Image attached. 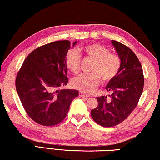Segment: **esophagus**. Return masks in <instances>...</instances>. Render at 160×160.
I'll return each instance as SVG.
<instances>
[{"label": "esophagus", "instance_id": "34e87169", "mask_svg": "<svg viewBox=\"0 0 160 160\" xmlns=\"http://www.w3.org/2000/svg\"><path fill=\"white\" fill-rule=\"evenodd\" d=\"M79 95H80V97H89V95H88V94L83 93V92H82L79 93Z\"/></svg>", "mask_w": 160, "mask_h": 160}]
</instances>
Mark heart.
<instances>
[{
    "label": "heart",
    "mask_w": 160,
    "mask_h": 160,
    "mask_svg": "<svg viewBox=\"0 0 160 160\" xmlns=\"http://www.w3.org/2000/svg\"><path fill=\"white\" fill-rule=\"evenodd\" d=\"M87 57L94 60L90 74L82 73L75 77L72 85L84 93L92 92L99 85L101 77L103 80L109 81L118 73L121 67L118 56L110 53L109 49L99 44L85 46L80 50ZM80 56L76 51H71L66 58V66L70 71L77 72L80 68Z\"/></svg>",
    "instance_id": "1"
}]
</instances>
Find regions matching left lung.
I'll list each match as a JSON object with an SVG mask.
<instances>
[{
    "mask_svg": "<svg viewBox=\"0 0 160 160\" xmlns=\"http://www.w3.org/2000/svg\"><path fill=\"white\" fill-rule=\"evenodd\" d=\"M121 59L119 71L106 87L112 94L98 97L97 107L91 110L94 121L103 127H113L125 120L134 110L142 93L144 77L138 58L126 46L112 40Z\"/></svg>",
    "mask_w": 160,
    "mask_h": 160,
    "instance_id": "1",
    "label": "left lung"
}]
</instances>
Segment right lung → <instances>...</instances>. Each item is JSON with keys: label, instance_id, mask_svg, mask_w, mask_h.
Wrapping results in <instances>:
<instances>
[{"label": "right lung", "instance_id": "right-lung-1", "mask_svg": "<svg viewBox=\"0 0 160 160\" xmlns=\"http://www.w3.org/2000/svg\"><path fill=\"white\" fill-rule=\"evenodd\" d=\"M57 41L36 48L23 62L16 78V90L25 112L40 125L53 126L68 112L77 90H60L66 85L68 51L77 44Z\"/></svg>", "mask_w": 160, "mask_h": 160}]
</instances>
